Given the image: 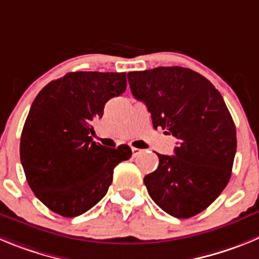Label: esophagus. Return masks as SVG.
Returning <instances> with one entry per match:
<instances>
[{
  "instance_id": "1",
  "label": "esophagus",
  "mask_w": 259,
  "mask_h": 259,
  "mask_svg": "<svg viewBox=\"0 0 259 259\" xmlns=\"http://www.w3.org/2000/svg\"><path fill=\"white\" fill-rule=\"evenodd\" d=\"M132 152H133V156H138L139 153H142V149L139 148H135V147H132Z\"/></svg>"
}]
</instances>
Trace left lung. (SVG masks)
<instances>
[{"label": "left lung", "instance_id": "8db88e82", "mask_svg": "<svg viewBox=\"0 0 259 259\" xmlns=\"http://www.w3.org/2000/svg\"><path fill=\"white\" fill-rule=\"evenodd\" d=\"M130 91L146 103L153 127L179 141L174 156L158 154L144 178L152 199L166 213L189 219L226 188L236 152V129L225 101L203 75L180 66L127 74Z\"/></svg>", "mask_w": 259, "mask_h": 259}]
</instances>
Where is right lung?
I'll return each instance as SVG.
<instances>
[{
	"mask_svg": "<svg viewBox=\"0 0 259 259\" xmlns=\"http://www.w3.org/2000/svg\"><path fill=\"white\" fill-rule=\"evenodd\" d=\"M125 89V72H67L31 103L20 138L21 165L35 197L55 213L76 217L96 206L113 168L132 157L126 144L107 148L89 137L107 101Z\"/></svg>",
	"mask_w": 259,
	"mask_h": 259,
	"instance_id": "1",
	"label": "right lung"
}]
</instances>
